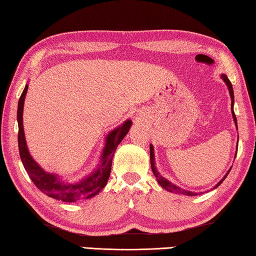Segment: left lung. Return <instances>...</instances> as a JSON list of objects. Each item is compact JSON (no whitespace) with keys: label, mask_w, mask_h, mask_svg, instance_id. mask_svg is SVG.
Instances as JSON below:
<instances>
[{"label":"left lung","mask_w":256,"mask_h":256,"mask_svg":"<svg viewBox=\"0 0 256 256\" xmlns=\"http://www.w3.org/2000/svg\"><path fill=\"white\" fill-rule=\"evenodd\" d=\"M221 78H222L223 81L225 82V84L228 85V88L230 95H231V100H232V104H231L232 116H233V120H234V122H235V125H236V128H238L236 116H235V113H234V110H233V105H234V92H233L232 83L230 82L228 78L226 75H225V74H221ZM236 153H238V150H236ZM150 158H151V168H152V172H153V174H154V176L156 178V181H158V183L160 185H161V186H162L163 188L166 190V191H168V192H175V193H178V194H184V195H188V196H195V195H198V194H200V193H195V192H190V191H186V190H183V188H181L180 186H176V185L173 184V183H171L170 181H168L166 178H163L162 175L158 172L156 168H155V161H154V148H153V145H152V144L150 145ZM230 171H231V170H228V172L224 175V178H223L221 180V181H220L216 185H215V186H214L213 188H216L218 186H220V185H221V183L224 181L225 178L228 176V174L230 173ZM201 194H202V192H201Z\"/></svg>","instance_id":"obj_1"}]
</instances>
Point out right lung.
<instances>
[{"label": "right lung", "mask_w": 256, "mask_h": 256, "mask_svg": "<svg viewBox=\"0 0 256 256\" xmlns=\"http://www.w3.org/2000/svg\"><path fill=\"white\" fill-rule=\"evenodd\" d=\"M28 88V85H25L24 91L22 92L21 98L18 100V142L20 158L22 160L23 166L25 168V171L28 174L30 178L32 180L35 186H36L42 193L46 194L50 198L60 200V201L62 202L72 203L95 196V195L98 194L100 191H101L108 183L110 173H111L114 152L115 150H116L118 145L122 142L125 135L128 134V130L132 125V121L128 120V121H125L122 125H120L118 128H114L113 131L108 133L106 140H105V146L101 156V162H100L98 168H95L91 174L82 180H80L78 182H63L61 178H58V175L45 172L44 170L34 161V158L31 156V154H30L28 150L23 128V108Z\"/></svg>", "instance_id": "right-lung-1"}]
</instances>
